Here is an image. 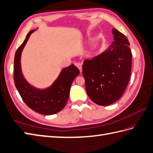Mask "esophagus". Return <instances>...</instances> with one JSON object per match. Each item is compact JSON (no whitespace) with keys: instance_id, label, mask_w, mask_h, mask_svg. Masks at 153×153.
<instances>
[{"instance_id":"obj_1","label":"esophagus","mask_w":153,"mask_h":153,"mask_svg":"<svg viewBox=\"0 0 153 153\" xmlns=\"http://www.w3.org/2000/svg\"><path fill=\"white\" fill-rule=\"evenodd\" d=\"M75 65L78 68V69L80 70V71L82 72V64H80V63H76Z\"/></svg>"}]
</instances>
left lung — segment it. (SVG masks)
<instances>
[{
    "instance_id": "8db88e82",
    "label": "left lung",
    "mask_w": 153,
    "mask_h": 153,
    "mask_svg": "<svg viewBox=\"0 0 153 153\" xmlns=\"http://www.w3.org/2000/svg\"><path fill=\"white\" fill-rule=\"evenodd\" d=\"M114 42L108 49L84 60L82 74L90 99L100 106L110 105L120 99L128 84L132 53L126 36L113 28Z\"/></svg>"
}]
</instances>
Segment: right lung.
I'll return each instance as SVG.
<instances>
[{
    "label": "right lung",
    "instance_id": "1",
    "mask_svg": "<svg viewBox=\"0 0 153 153\" xmlns=\"http://www.w3.org/2000/svg\"><path fill=\"white\" fill-rule=\"evenodd\" d=\"M34 31L32 30L28 33L15 54L14 82L22 99L30 108L41 114L53 115L60 111L66 105L71 85L80 71L74 64L63 69L54 82L45 89H37L29 84L22 74L21 55L30 36Z\"/></svg>",
    "mask_w": 153,
    "mask_h": 153
}]
</instances>
